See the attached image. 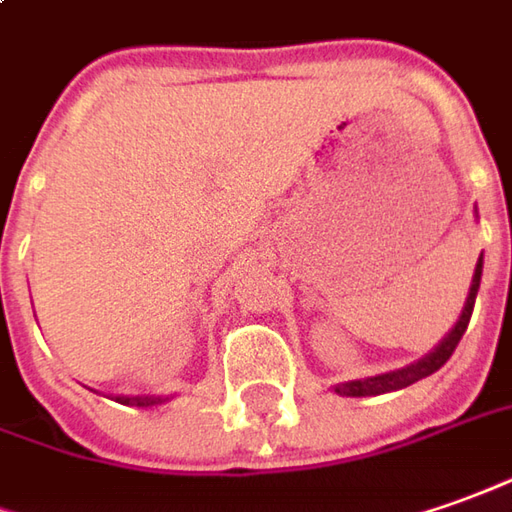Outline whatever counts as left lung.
<instances>
[{"mask_svg":"<svg viewBox=\"0 0 512 512\" xmlns=\"http://www.w3.org/2000/svg\"><path fill=\"white\" fill-rule=\"evenodd\" d=\"M479 280H482V255H479V263H476L474 269V280H471V291H468V300H465V308H462L460 319H457V325L451 328L443 342L437 344L434 350H431L429 356H423L415 364H409V367H403V370H392V373H381V375H370V378H358V381H344V384H336L333 392H339V395H347V398H367V395H384V392H395V389L409 387V384H415L420 378H426V375L437 373L443 364H446L451 353L457 350V344H460L462 333L468 328V322H471V314H474V302H476V291H479Z\"/></svg>","mask_w":512,"mask_h":512,"instance_id":"obj_1","label":"left lung"}]
</instances>
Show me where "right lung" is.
I'll use <instances>...</instances> for the list:
<instances>
[{
  "instance_id": "obj_1",
  "label": "right lung",
  "mask_w": 512,
  "mask_h": 512,
  "mask_svg": "<svg viewBox=\"0 0 512 512\" xmlns=\"http://www.w3.org/2000/svg\"><path fill=\"white\" fill-rule=\"evenodd\" d=\"M168 398L162 395H117V403H125V406H156V403H165Z\"/></svg>"
}]
</instances>
